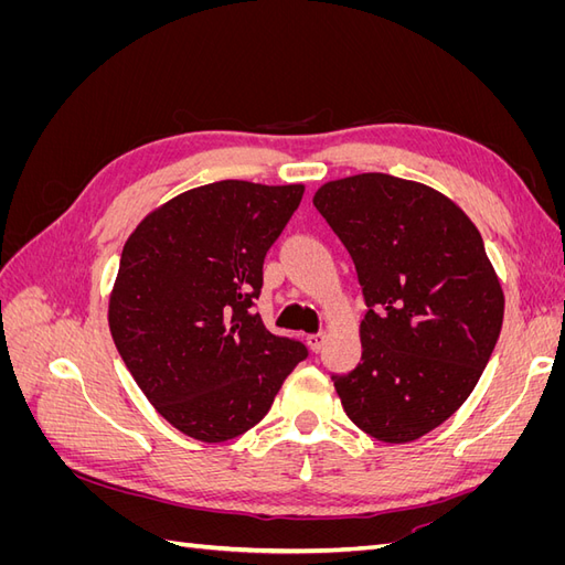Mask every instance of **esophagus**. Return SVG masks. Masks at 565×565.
Returning <instances> with one entry per match:
<instances>
[{"mask_svg": "<svg viewBox=\"0 0 565 565\" xmlns=\"http://www.w3.org/2000/svg\"><path fill=\"white\" fill-rule=\"evenodd\" d=\"M324 339H328V334H324V332H316V334L306 337V344H309V349H311L313 353H318V351L324 347Z\"/></svg>", "mask_w": 565, "mask_h": 565, "instance_id": "esophagus-1", "label": "esophagus"}]
</instances>
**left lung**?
<instances>
[{
	"mask_svg": "<svg viewBox=\"0 0 565 565\" xmlns=\"http://www.w3.org/2000/svg\"><path fill=\"white\" fill-rule=\"evenodd\" d=\"M355 264L363 358L332 374L349 419L409 443L469 398L498 344L504 295L471 218L434 188L391 174L328 181L313 195Z\"/></svg>",
	"mask_w": 565,
	"mask_h": 565,
	"instance_id": "1",
	"label": "left lung"
}]
</instances>
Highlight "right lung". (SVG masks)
<instances>
[{
  "label": "right lung",
  "instance_id": "right-lung-1",
  "mask_svg": "<svg viewBox=\"0 0 565 565\" xmlns=\"http://www.w3.org/2000/svg\"><path fill=\"white\" fill-rule=\"evenodd\" d=\"M301 195V183H207L150 212L125 243L110 334L146 398L185 436L245 434L309 355L252 309L264 256Z\"/></svg>",
  "mask_w": 565,
  "mask_h": 565
}]
</instances>
